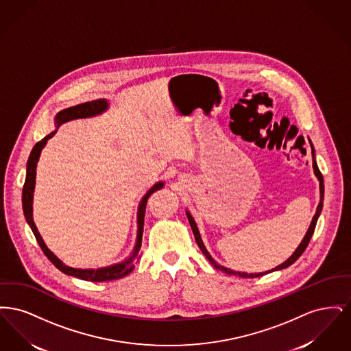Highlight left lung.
Segmentation results:
<instances>
[{"mask_svg":"<svg viewBox=\"0 0 351 351\" xmlns=\"http://www.w3.org/2000/svg\"><path fill=\"white\" fill-rule=\"evenodd\" d=\"M309 143H311V149H312V160H313V171H315V175H316V178H317L318 182H319V202H318L317 210H316V215L313 216L312 218V222H311V226H309V229H308V232L305 234V237L302 238V241H301L300 245L298 246V249L295 250V252L285 261L283 262L282 265H279V266H276L275 268H272V269H268L266 272H259V274H247V272H241V271H234V269H230V268L223 267V266H221V265H218L217 262L212 258V255L208 252L206 250V247H205V245H204V242H202V239H201L200 232H199V228H197V225H196V221L193 219L192 217V215L188 212V210H185V213H186V217H188V221H189V223H191V228H192V232H193V235H195V239H196V242H197V245H199V247H200V250L202 251V254L206 256V259L213 265V267L217 268L219 271H222V272H225V274H228V275H237V276H241V278H258V276H263V275H266V274H269V272H274V271H279V269H283V268L289 267L292 263H295L299 258L301 256V254L305 251L306 249V246H308V243H309V241H311V238H312V235L315 233V228H316V223H317L318 217H319V215H321V210H322V205H324V178H322V175H321V172H319V169H318L317 162H316V151H315V147H313V145H312V142H311V139H309Z\"/></svg>","mask_w":351,"mask_h":351,"instance_id":"8db88e82","label":"left lung"}]
</instances>
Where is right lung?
I'll return each instance as SVG.
<instances>
[{"instance_id": "right-lung-1", "label": "right lung", "mask_w": 351, "mask_h": 351, "mask_svg": "<svg viewBox=\"0 0 351 351\" xmlns=\"http://www.w3.org/2000/svg\"><path fill=\"white\" fill-rule=\"evenodd\" d=\"M109 101L106 99H99V100L89 101V102H84L76 106H71L67 109L60 110L59 113H56V116L53 118V123H55V130L51 132L49 135H46L40 142H38L32 150V154L29 156L27 165H26V179H25V185L22 189V208H23V215L29 223V226L32 228L34 235L40 246L42 251L45 252V255L51 261V263L60 269L62 272H64L66 275H71L79 279H83L86 282H109V280H116L121 279L126 275H129L134 269V262L139 258V251L142 246V235H143V222H145V213H146V205L147 200L151 195L159 189H162L165 186V182H158L154 186H151L149 192L142 197V200L139 202L138 206V212H136V241H135V246H134L133 252L130 254V256H128L125 261L112 265V266H106V267L100 268H73L69 267L67 265H64L52 251L46 246L42 235L38 232L36 225L34 222L33 218V200H34V189H35V178H36V166H38V160L40 156V152L45 149V146L47 145V141L52 138L58 129L69 121L73 119H80V118H90L100 116L102 113H105L109 109Z\"/></svg>"}]
</instances>
